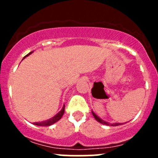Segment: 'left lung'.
I'll return each mask as SVG.
<instances>
[{"instance_id":"8db88e82","label":"left lung","mask_w":158,"mask_h":158,"mask_svg":"<svg viewBox=\"0 0 158 158\" xmlns=\"http://www.w3.org/2000/svg\"><path fill=\"white\" fill-rule=\"evenodd\" d=\"M92 115H93L94 118H95V120L98 121V122H100V123L103 124V125H109V123H108V122H105V121L102 120V119L100 118L99 117H98V116H97L96 114H95V113H94L92 111ZM121 125L120 123H114V124H112V125H111V126H117V125Z\"/></svg>"}]
</instances>
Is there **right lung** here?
<instances>
[{
	"mask_svg": "<svg viewBox=\"0 0 158 158\" xmlns=\"http://www.w3.org/2000/svg\"><path fill=\"white\" fill-rule=\"evenodd\" d=\"M33 52H30V53H28L27 55L25 56L24 57H23V59L25 58L26 56H29L30 54H31ZM64 111H65V105L63 106V109H62L61 111H60V112L58 113V114H56L55 116H54L53 118H52L49 119V120L47 121H45V122H36V123H33V125H38V126H49V125H52V124L56 123V122H58L59 120H60V118H62V116L63 115V114H64Z\"/></svg>",
	"mask_w": 158,
	"mask_h": 158,
	"instance_id": "obj_1",
	"label": "right lung"
}]
</instances>
